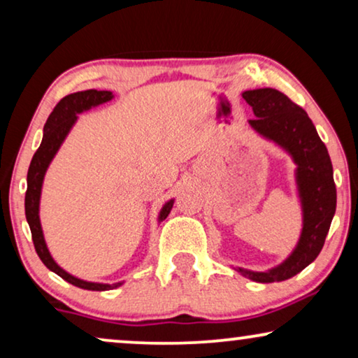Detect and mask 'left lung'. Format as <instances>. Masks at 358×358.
Masks as SVG:
<instances>
[{
    "mask_svg": "<svg viewBox=\"0 0 358 358\" xmlns=\"http://www.w3.org/2000/svg\"><path fill=\"white\" fill-rule=\"evenodd\" d=\"M243 97L256 115V119L249 120V125L264 138L285 150L296 164L295 180L301 202L303 228L296 248L277 267L266 272L241 267H236V271L259 283L282 282L310 266L324 246L337 200L332 163L310 117L283 92L261 87L244 91Z\"/></svg>",
    "mask_w": 358,
    "mask_h": 358,
    "instance_id": "left-lung-1",
    "label": "left lung"
}]
</instances>
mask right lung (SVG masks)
<instances>
[{"instance_id": "1", "label": "right lung", "mask_w": 358, "mask_h": 358, "mask_svg": "<svg viewBox=\"0 0 358 358\" xmlns=\"http://www.w3.org/2000/svg\"><path fill=\"white\" fill-rule=\"evenodd\" d=\"M114 94L110 91H97V90H87L73 92L63 97V99L55 106V109L52 110V114L48 115V119L43 125V138L42 143L38 146V150L34 155L27 171V192H26V218L32 233V241L36 246V251L41 257V261L45 264L47 268H50L52 272H55L57 275H60L63 280H66L71 285L85 288V290L92 292H106V290H114V288L120 287L124 282L117 283H97V282H86L81 280L71 273L58 266L53 261L50 251H48L45 238H43L41 217H38V208H41V194H42V184L45 173L50 166L52 159L55 158L57 151L60 150L63 141H65L66 135L70 134L73 125L76 124L78 114L81 112L90 110L91 107L101 106L104 102H109ZM174 200L171 199L169 202H166L161 208L158 222L168 217L171 208H173Z\"/></svg>"}]
</instances>
